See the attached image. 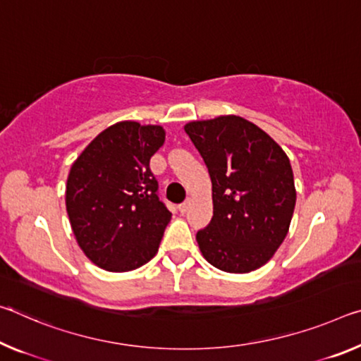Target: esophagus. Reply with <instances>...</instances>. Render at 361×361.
<instances>
[{
	"label": "esophagus",
	"instance_id": "esophagus-1",
	"mask_svg": "<svg viewBox=\"0 0 361 361\" xmlns=\"http://www.w3.org/2000/svg\"><path fill=\"white\" fill-rule=\"evenodd\" d=\"M190 205H191V202H190V201L183 202V204H180V205H178V210L181 212V214H186L188 209H190Z\"/></svg>",
	"mask_w": 361,
	"mask_h": 361
}]
</instances>
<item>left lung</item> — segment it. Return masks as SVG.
<instances>
[{
	"label": "left lung",
	"mask_w": 361,
	"mask_h": 361,
	"mask_svg": "<svg viewBox=\"0 0 361 361\" xmlns=\"http://www.w3.org/2000/svg\"><path fill=\"white\" fill-rule=\"evenodd\" d=\"M212 180L214 216L197 231L210 265L249 273L283 244L295 207L294 173L281 146L255 123L220 116L185 125Z\"/></svg>",
	"instance_id": "8db88e82"
}]
</instances>
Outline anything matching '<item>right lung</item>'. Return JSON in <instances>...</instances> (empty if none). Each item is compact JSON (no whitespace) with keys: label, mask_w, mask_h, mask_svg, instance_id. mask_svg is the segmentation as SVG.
Wrapping results in <instances>:
<instances>
[{"label":"right lung","mask_w":361,"mask_h":361,"mask_svg":"<svg viewBox=\"0 0 361 361\" xmlns=\"http://www.w3.org/2000/svg\"><path fill=\"white\" fill-rule=\"evenodd\" d=\"M165 141L160 125L117 122L72 164L66 207L85 255L107 271H131L157 254L171 214L157 196L149 160Z\"/></svg>","instance_id":"right-lung-1"}]
</instances>
